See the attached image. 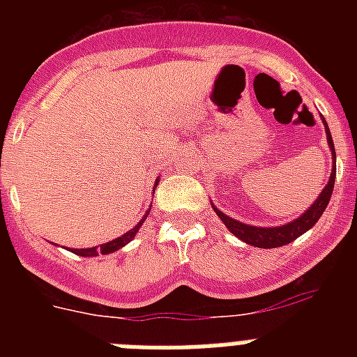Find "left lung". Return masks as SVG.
<instances>
[{
    "label": "left lung",
    "mask_w": 357,
    "mask_h": 357,
    "mask_svg": "<svg viewBox=\"0 0 357 357\" xmlns=\"http://www.w3.org/2000/svg\"><path fill=\"white\" fill-rule=\"evenodd\" d=\"M324 125H326V134H327V143H329L331 153H333V172H331L329 182L326 184L324 191L320 193V197L313 202V206L309 207L302 216H298L293 222L286 223V225L280 227H254V225H247V223H241L234 218L227 216L225 213H222L220 209L213 206V209L216 211V214L220 216L223 223H225L227 229L239 238L241 241L248 243V245H254L257 248H277L282 247V245H288V243L295 241L298 236H302L304 232H307L314 223L320 220V216L326 211L327 204L331 200V195H333L334 189V178H336V151H334V143L333 137H331L329 127H327L326 119H321Z\"/></svg>",
    "instance_id": "8db88e82"
}]
</instances>
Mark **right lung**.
Instances as JSON below:
<instances>
[{"mask_svg": "<svg viewBox=\"0 0 357 357\" xmlns=\"http://www.w3.org/2000/svg\"><path fill=\"white\" fill-rule=\"evenodd\" d=\"M159 185V176H157V181H155V185H153V189ZM150 214V209L146 211V214H144L143 218L139 220V223L134 227V229H130L128 232H125L123 236H119V238L112 239V241L109 243H103V245H100V247H93V248H71L73 254H77V255H82V257H94V255L98 254H112V252L119 250L121 247H125L127 243H130L132 239H134V236L137 234V230L141 229V225H143V222L146 220V216Z\"/></svg>", "mask_w": 357, "mask_h": 357, "instance_id": "add662e5", "label": "right lung"}]
</instances>
